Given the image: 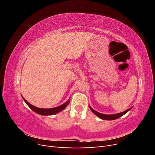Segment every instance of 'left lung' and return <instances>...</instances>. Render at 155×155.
<instances>
[{
	"label": "left lung",
	"mask_w": 155,
	"mask_h": 155,
	"mask_svg": "<svg viewBox=\"0 0 155 155\" xmlns=\"http://www.w3.org/2000/svg\"><path fill=\"white\" fill-rule=\"evenodd\" d=\"M89 108H90V109L91 110V111L95 115H96L97 117H99L100 118H101L102 120H116V119H118V118H120V117L124 116V114H125L128 111H129L131 109H132V107H130V108H129V109L125 110L124 112H120V113H117V114H104L100 113V112H98L96 111L95 110H94L90 105H89Z\"/></svg>",
	"instance_id": "left-lung-1"
}]
</instances>
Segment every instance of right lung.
I'll use <instances>...</instances> for the list:
<instances>
[{"label":"right lung","mask_w":155,"mask_h":155,"mask_svg":"<svg viewBox=\"0 0 155 155\" xmlns=\"http://www.w3.org/2000/svg\"><path fill=\"white\" fill-rule=\"evenodd\" d=\"M22 99L24 100V101H25V103L27 104V105L33 111H34L35 112H36L37 114L42 115V116L54 115V114H55L57 113H59V112L64 110L65 108L67 107V105L69 104V103H70V98H69V100L68 101L65 102L64 104L61 105L60 106L56 107H54V108H51V109H41V108L36 107L34 105H31L23 97H22Z\"/></svg>","instance_id":"add662e5"}]
</instances>
